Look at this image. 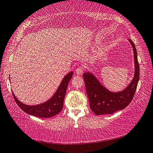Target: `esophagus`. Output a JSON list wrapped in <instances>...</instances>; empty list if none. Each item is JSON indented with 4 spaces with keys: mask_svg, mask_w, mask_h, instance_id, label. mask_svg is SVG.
Segmentation results:
<instances>
[{
    "mask_svg": "<svg viewBox=\"0 0 153 153\" xmlns=\"http://www.w3.org/2000/svg\"><path fill=\"white\" fill-rule=\"evenodd\" d=\"M83 71H84V67H79L78 68L76 69V72L77 75H82Z\"/></svg>",
    "mask_w": 153,
    "mask_h": 153,
    "instance_id": "34e87169",
    "label": "esophagus"
}]
</instances>
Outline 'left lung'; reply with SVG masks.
<instances>
[{"label":"left lung","mask_w":153,"mask_h":153,"mask_svg":"<svg viewBox=\"0 0 153 153\" xmlns=\"http://www.w3.org/2000/svg\"><path fill=\"white\" fill-rule=\"evenodd\" d=\"M128 40L133 48L135 69L133 79L125 89L117 92H111L102 86L91 72L83 74L90 107L96 115L113 114L125 108L132 100L139 81L140 67L135 45L130 39Z\"/></svg>","instance_id":"left-lung-1"}]
</instances>
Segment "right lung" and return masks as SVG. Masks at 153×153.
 Returning a JSON list of instances; mask_svg holds the SVG:
<instances>
[{
	"label": "right lung",
	"instance_id": "obj_1",
	"mask_svg": "<svg viewBox=\"0 0 153 153\" xmlns=\"http://www.w3.org/2000/svg\"><path fill=\"white\" fill-rule=\"evenodd\" d=\"M73 71L69 72L68 74H67L62 79L60 85L53 97L47 101L43 102L42 104L36 105H27L24 104L17 99L13 92L12 94L13 95L14 99L17 105L26 113L41 118L51 117L60 113L63 108V101L67 86L73 76Z\"/></svg>",
	"mask_w": 153,
	"mask_h": 153
}]
</instances>
